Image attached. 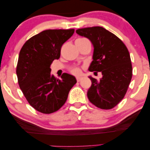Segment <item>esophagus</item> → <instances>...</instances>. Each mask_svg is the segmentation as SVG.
<instances>
[{
    "label": "esophagus",
    "instance_id": "esophagus-1",
    "mask_svg": "<svg viewBox=\"0 0 150 150\" xmlns=\"http://www.w3.org/2000/svg\"><path fill=\"white\" fill-rule=\"evenodd\" d=\"M81 79H82V78H81V77H77L76 78V80H77V81H78V82H80V81L81 80Z\"/></svg>",
    "mask_w": 150,
    "mask_h": 150
}]
</instances>
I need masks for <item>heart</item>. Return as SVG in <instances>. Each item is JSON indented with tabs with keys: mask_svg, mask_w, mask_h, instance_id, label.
Listing matches in <instances>:
<instances>
[{
	"mask_svg": "<svg viewBox=\"0 0 150 150\" xmlns=\"http://www.w3.org/2000/svg\"><path fill=\"white\" fill-rule=\"evenodd\" d=\"M71 72H72V73L74 74L78 75V74H80L81 73V70H80V68H73L72 70H71Z\"/></svg>",
	"mask_w": 150,
	"mask_h": 150,
	"instance_id": "heart-1",
	"label": "heart"
}]
</instances>
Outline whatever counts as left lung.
<instances>
[{
  "instance_id": "obj_1",
  "label": "left lung",
  "mask_w": 150,
  "mask_h": 150,
  "mask_svg": "<svg viewBox=\"0 0 150 150\" xmlns=\"http://www.w3.org/2000/svg\"><path fill=\"white\" fill-rule=\"evenodd\" d=\"M76 33L89 39L94 46L88 70L102 74L99 80L89 76L92 85L87 92L88 99L99 108L112 109L123 99L131 82L132 66L127 48L115 34L101 26L78 29Z\"/></svg>"
}]
</instances>
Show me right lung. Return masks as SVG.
Instances as JSON below:
<instances>
[{
    "instance_id": "add662e5",
    "label": "right lung",
    "mask_w": 150,
    "mask_h": 150,
    "mask_svg": "<svg viewBox=\"0 0 150 150\" xmlns=\"http://www.w3.org/2000/svg\"><path fill=\"white\" fill-rule=\"evenodd\" d=\"M74 33V29L44 30L27 40L20 51L16 67L19 86L31 106L43 114L60 109L77 82L67 73L56 79L50 68Z\"/></svg>"
}]
</instances>
